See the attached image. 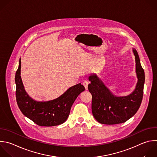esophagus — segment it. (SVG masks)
<instances>
[{"mask_svg": "<svg viewBox=\"0 0 157 157\" xmlns=\"http://www.w3.org/2000/svg\"><path fill=\"white\" fill-rule=\"evenodd\" d=\"M83 85H84V86L85 87V88H86V89H87V87H88V84H89V82H88V81H86V80H85V81H83Z\"/></svg>", "mask_w": 157, "mask_h": 157, "instance_id": "34e87169", "label": "esophagus"}]
</instances>
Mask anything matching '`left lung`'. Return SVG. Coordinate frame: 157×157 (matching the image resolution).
<instances>
[{
	"label": "left lung",
	"mask_w": 157,
	"mask_h": 157,
	"mask_svg": "<svg viewBox=\"0 0 157 157\" xmlns=\"http://www.w3.org/2000/svg\"><path fill=\"white\" fill-rule=\"evenodd\" d=\"M135 56L136 73L137 78L134 91L126 96H117L95 74L89 76L90 83L88 89L92 94V112L100 123L116 124L126 122L139 110L143 97L145 73L140 65L137 52L132 48Z\"/></svg>",
	"instance_id": "1"
}]
</instances>
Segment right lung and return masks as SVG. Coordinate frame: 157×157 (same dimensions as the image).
Returning a JSON list of instances; mask_svg holds the SVG:
<instances>
[{"instance_id":"add662e5","label":"right lung","mask_w":157,"mask_h":157,"mask_svg":"<svg viewBox=\"0 0 157 157\" xmlns=\"http://www.w3.org/2000/svg\"><path fill=\"white\" fill-rule=\"evenodd\" d=\"M21 59L15 74L16 98L22 113L40 126H54L68 118L71 106L78 96L85 90L79 83L71 86L58 98L48 101H37L26 92L21 78Z\"/></svg>"}]
</instances>
